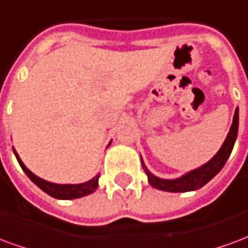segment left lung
<instances>
[{"label": "left lung", "mask_w": 248, "mask_h": 248, "mask_svg": "<svg viewBox=\"0 0 248 248\" xmlns=\"http://www.w3.org/2000/svg\"><path fill=\"white\" fill-rule=\"evenodd\" d=\"M238 126H239V110L238 108H235L234 118H232V124L230 127V131L226 140H224L223 145L219 149V151L215 155L201 167H198L195 170L186 172L185 175L175 179H163V178L155 177L154 174H151L149 171V169L145 166L143 159L140 158L142 162V167L145 170L149 183L154 188L162 190V191H169V192H187V191H194L203 187L207 182H210L217 174H218L222 169H223L224 163L229 159L230 154L232 151L234 147L235 140L238 137Z\"/></svg>", "instance_id": "8db88e82"}]
</instances>
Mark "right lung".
Returning <instances> with one entry per match:
<instances>
[{
	"mask_svg": "<svg viewBox=\"0 0 248 248\" xmlns=\"http://www.w3.org/2000/svg\"><path fill=\"white\" fill-rule=\"evenodd\" d=\"M110 146V143H108ZM14 155L18 161L19 166L22 167V170L25 171V174L30 178V181L33 183H35L37 186L40 187L42 191H45L46 194H49L50 197L57 198V199H77V198L86 197L89 194H92L97 190L98 187V179H99V174H97L95 177L92 178L90 181L83 183H78V185H58V183L47 182L42 178L37 177L35 174L30 171L28 167L25 166L24 162L21 161V158L17 154V151L14 150Z\"/></svg>",
	"mask_w": 248,
	"mask_h": 248,
	"instance_id": "right-lung-1",
	"label": "right lung"
}]
</instances>
